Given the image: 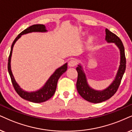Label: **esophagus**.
<instances>
[{
    "instance_id": "obj_1",
    "label": "esophagus",
    "mask_w": 132,
    "mask_h": 132,
    "mask_svg": "<svg viewBox=\"0 0 132 132\" xmlns=\"http://www.w3.org/2000/svg\"><path fill=\"white\" fill-rule=\"evenodd\" d=\"M68 65L69 67H74L77 65V61L75 60H71L68 63Z\"/></svg>"
}]
</instances>
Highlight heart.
<instances>
[{"label": "heart", "instance_id": "heart-1", "mask_svg": "<svg viewBox=\"0 0 132 132\" xmlns=\"http://www.w3.org/2000/svg\"><path fill=\"white\" fill-rule=\"evenodd\" d=\"M94 38L93 37H90L89 38V39H88V43H89V44H92V43H93V41H94Z\"/></svg>", "mask_w": 132, "mask_h": 132}]
</instances>
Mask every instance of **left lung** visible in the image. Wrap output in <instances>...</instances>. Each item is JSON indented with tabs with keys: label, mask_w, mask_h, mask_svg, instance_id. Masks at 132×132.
I'll list each match as a JSON object with an SVG mask.
<instances>
[{
	"label": "left lung",
	"mask_w": 132,
	"mask_h": 132,
	"mask_svg": "<svg viewBox=\"0 0 132 132\" xmlns=\"http://www.w3.org/2000/svg\"><path fill=\"white\" fill-rule=\"evenodd\" d=\"M105 39L108 43H114L120 50L121 54V62L118 69L117 75L114 80L106 89L103 91H96L91 88L88 85L86 81L85 74L83 72L80 65H78L76 68L78 73L77 80V89L79 94L84 99L91 103H101L109 99L111 97L119 88L121 84L126 68V58L125 55L124 47L122 42L117 35L108 30L105 29Z\"/></svg>",
	"instance_id": "obj_1"
}]
</instances>
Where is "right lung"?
Listing matches in <instances>:
<instances>
[{
    "mask_svg": "<svg viewBox=\"0 0 132 132\" xmlns=\"http://www.w3.org/2000/svg\"><path fill=\"white\" fill-rule=\"evenodd\" d=\"M35 31H38V32H45L47 31L46 30V27L43 24H35L27 28L24 31H22L21 33L18 35V36L15 38L14 41L13 42V44L11 47V51L10 53L9 57H8V71L9 72L10 76L11 82H12L13 86L14 87L15 91L16 93L19 95V96L22 99H26L27 101H29L30 102H32L35 103H41L45 102L54 96L55 90L56 88V85H57V82L59 78L62 75L63 73L65 72L67 70L68 66L67 63L64 64L63 66H61L55 71V72L51 76L49 79L47 81V82L45 84V85L43 86L42 88H41L38 91H36L35 92H31L28 93L26 91H24L22 89L20 88V86L18 85V84L15 81L14 77L12 74V72L11 70V56L12 54V51L14 44L16 43V41L21 37V35L24 34H27V33H31V32H35Z\"/></svg>",
    "mask_w": 132,
    "mask_h": 132,
    "instance_id": "1",
    "label": "right lung"
}]
</instances>
